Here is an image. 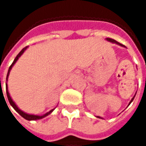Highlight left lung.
I'll list each match as a JSON object with an SVG mask.
<instances>
[{
  "label": "left lung",
  "mask_w": 146,
  "mask_h": 146,
  "mask_svg": "<svg viewBox=\"0 0 146 146\" xmlns=\"http://www.w3.org/2000/svg\"><path fill=\"white\" fill-rule=\"evenodd\" d=\"M106 40H108V41H110V42H111V43H115V44H119V45H121V46H124V45L121 44L120 43H119L118 41H116L115 40H114V39H111V38H106ZM135 96H136V94H135ZM135 96H134V97L132 98L131 102H129V104H128V105H130V104H131V102H132V101H133V99H134V98H135ZM98 118H100V119H101V117H99V116H98Z\"/></svg>",
  "instance_id": "left-lung-1"
}]
</instances>
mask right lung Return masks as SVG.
I'll list each match as a JSON object with an SVG mask.
<instances>
[{"label": "right lung", "instance_id": "1", "mask_svg": "<svg viewBox=\"0 0 146 146\" xmlns=\"http://www.w3.org/2000/svg\"><path fill=\"white\" fill-rule=\"evenodd\" d=\"M27 48V47H25V48H23L21 51H20V53L16 56V58H14V62H13V63L11 64V66H9V70H8V73H7V76H6V80H8V77H9V72H10V70L12 69V67H13V66L14 65V63L18 61V59L20 57H21V55L23 54V53H24V51H25L26 49ZM6 94H7V98H8V100H9V104L12 106V107L14 108L19 114L23 118H24L25 119H27V120H37V119H43V118H44V117H46L47 115H48L49 114H51L52 112L53 111V110H51L50 111H48V112H47L46 114H44V115H30V114H27V113H25V112H23V111H22L21 110L16 106V104L14 103V102H13V100H12V98H11V97L9 96V91H8V85H7V83H6Z\"/></svg>", "mask_w": 146, "mask_h": 146}]
</instances>
